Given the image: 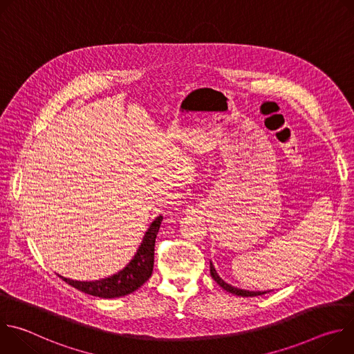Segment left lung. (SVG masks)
<instances>
[{"label":"left lung","mask_w":354,"mask_h":354,"mask_svg":"<svg viewBox=\"0 0 354 354\" xmlns=\"http://www.w3.org/2000/svg\"><path fill=\"white\" fill-rule=\"evenodd\" d=\"M210 274H212V277L216 280V283H217L220 287H223L225 291H228V292H231V294H235V295H239V297H257V295H263V294L269 292V291H249V290H242V288H238V287H234V286L225 283V281L218 276V273H217V270H216V268H214V265H213L212 262H210Z\"/></svg>","instance_id":"left-lung-1"}]
</instances>
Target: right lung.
Segmentation results:
<instances>
[{
  "label": "right lung",
  "instance_id": "right-lung-1",
  "mask_svg": "<svg viewBox=\"0 0 354 354\" xmlns=\"http://www.w3.org/2000/svg\"><path fill=\"white\" fill-rule=\"evenodd\" d=\"M162 216H158L144 234L142 242L138 246L133 259L118 273L93 281H78L60 276L74 288L99 298H118L127 295L141 287L153 274L154 268V246L160 231Z\"/></svg>",
  "mask_w": 354,
  "mask_h": 354
}]
</instances>
